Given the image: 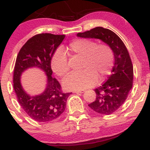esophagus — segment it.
Wrapping results in <instances>:
<instances>
[{
    "mask_svg": "<svg viewBox=\"0 0 150 150\" xmlns=\"http://www.w3.org/2000/svg\"><path fill=\"white\" fill-rule=\"evenodd\" d=\"M85 92V90H78V91H75V93H83Z\"/></svg>",
    "mask_w": 150,
    "mask_h": 150,
    "instance_id": "1",
    "label": "esophagus"
}]
</instances>
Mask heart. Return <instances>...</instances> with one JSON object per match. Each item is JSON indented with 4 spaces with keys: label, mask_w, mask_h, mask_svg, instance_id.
I'll use <instances>...</instances> for the list:
<instances>
[{
    "label": "heart",
    "mask_w": 150,
    "mask_h": 150,
    "mask_svg": "<svg viewBox=\"0 0 150 150\" xmlns=\"http://www.w3.org/2000/svg\"><path fill=\"white\" fill-rule=\"evenodd\" d=\"M71 54L81 57L82 71L71 73L63 81V86L68 90H81L105 79L113 65L112 49L105 43L98 44L87 39H77L69 45ZM53 72L59 77H65L69 71L67 57L61 49H57L51 61Z\"/></svg>",
    "instance_id": "b5f03b06"
}]
</instances>
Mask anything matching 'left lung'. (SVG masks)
<instances>
[{
	"label": "left lung",
	"mask_w": 150,
	"mask_h": 150,
	"mask_svg": "<svg viewBox=\"0 0 150 150\" xmlns=\"http://www.w3.org/2000/svg\"><path fill=\"white\" fill-rule=\"evenodd\" d=\"M77 36L100 39L113 52L115 63L111 75L103 85L95 89L96 100L88 105L95 113L111 115L123 105L133 86L134 69L129 54L122 39L108 28L97 27L77 33Z\"/></svg>",
	"instance_id": "1"
}]
</instances>
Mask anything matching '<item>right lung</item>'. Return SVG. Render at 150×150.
<instances>
[{"label": "right lung", "instance_id": "1", "mask_svg": "<svg viewBox=\"0 0 150 150\" xmlns=\"http://www.w3.org/2000/svg\"><path fill=\"white\" fill-rule=\"evenodd\" d=\"M65 35L42 33L26 42L18 52L13 74V87L18 102L33 120L41 123L54 122L61 117L66 108L67 100L72 93H63L55 78L52 77L51 61ZM37 67L47 75L46 89L42 94L30 96L20 83L22 73L28 68Z\"/></svg>", "mask_w": 150, "mask_h": 150}]
</instances>
